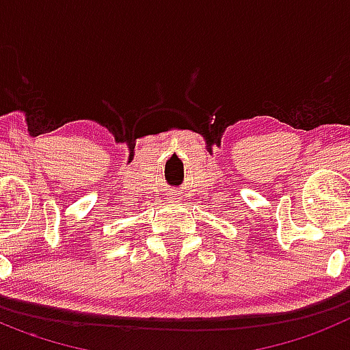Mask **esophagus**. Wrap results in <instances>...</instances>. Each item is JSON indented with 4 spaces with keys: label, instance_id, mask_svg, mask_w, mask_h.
Segmentation results:
<instances>
[{
    "label": "esophagus",
    "instance_id": "34e87169",
    "mask_svg": "<svg viewBox=\"0 0 350 350\" xmlns=\"http://www.w3.org/2000/svg\"><path fill=\"white\" fill-rule=\"evenodd\" d=\"M169 199H171V200H178V193H171V196H169Z\"/></svg>",
    "mask_w": 350,
    "mask_h": 350
}]
</instances>
